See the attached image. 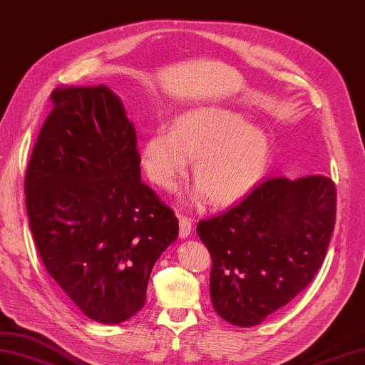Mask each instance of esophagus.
Returning <instances> with one entry per match:
<instances>
[{
	"label": "esophagus",
	"mask_w": 365,
	"mask_h": 365,
	"mask_svg": "<svg viewBox=\"0 0 365 365\" xmlns=\"http://www.w3.org/2000/svg\"><path fill=\"white\" fill-rule=\"evenodd\" d=\"M179 227H180V237H188L192 232V222L191 219L180 216L179 217Z\"/></svg>",
	"instance_id": "obj_1"
}]
</instances>
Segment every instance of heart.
<instances>
[{"label": "heart", "instance_id": "heart-1", "mask_svg": "<svg viewBox=\"0 0 365 365\" xmlns=\"http://www.w3.org/2000/svg\"><path fill=\"white\" fill-rule=\"evenodd\" d=\"M199 180L192 199L217 207L236 203L255 188L267 171L269 140L264 129L223 106L183 112L173 129L157 128L143 142L142 165L149 179L171 190L188 170Z\"/></svg>", "mask_w": 365, "mask_h": 365}]
</instances>
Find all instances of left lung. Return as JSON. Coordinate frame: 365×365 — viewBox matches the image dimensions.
I'll return each instance as SVG.
<instances>
[{"mask_svg":"<svg viewBox=\"0 0 365 365\" xmlns=\"http://www.w3.org/2000/svg\"><path fill=\"white\" fill-rule=\"evenodd\" d=\"M334 222L336 186L321 174L268 177L225 212L200 220L216 313L251 327L287 305L321 268Z\"/></svg>","mask_w":365,"mask_h":365,"instance_id":"obj_1","label":"left lung"}]
</instances>
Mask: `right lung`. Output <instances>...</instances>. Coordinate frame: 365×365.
Returning <instances> with one entry per match:
<instances>
[{"label": "right lung", "instance_id": "right-lung-1", "mask_svg": "<svg viewBox=\"0 0 365 365\" xmlns=\"http://www.w3.org/2000/svg\"><path fill=\"white\" fill-rule=\"evenodd\" d=\"M26 171V211L51 277L100 324L140 312L179 236L174 211L140 179L135 130L106 86L57 88Z\"/></svg>", "mask_w": 365, "mask_h": 365}]
</instances>
